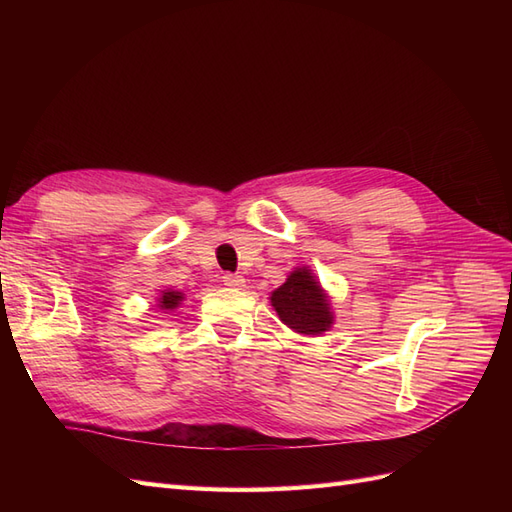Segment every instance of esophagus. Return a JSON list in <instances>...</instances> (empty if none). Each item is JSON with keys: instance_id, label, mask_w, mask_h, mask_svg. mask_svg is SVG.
<instances>
[{"instance_id": "1", "label": "esophagus", "mask_w": 512, "mask_h": 512, "mask_svg": "<svg viewBox=\"0 0 512 512\" xmlns=\"http://www.w3.org/2000/svg\"><path fill=\"white\" fill-rule=\"evenodd\" d=\"M222 280H224V284L228 286V288H243L245 286V280H243V275H237V273H226L224 277H222Z\"/></svg>"}]
</instances>
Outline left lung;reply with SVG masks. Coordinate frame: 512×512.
Here are the masks:
<instances>
[{
	"label": "left lung",
	"instance_id": "8db88e82",
	"mask_svg": "<svg viewBox=\"0 0 512 512\" xmlns=\"http://www.w3.org/2000/svg\"><path fill=\"white\" fill-rule=\"evenodd\" d=\"M271 305L280 320L301 335H322L333 324L327 292L307 267L294 269L288 280L271 292Z\"/></svg>",
	"mask_w": 512,
	"mask_h": 512
}]
</instances>
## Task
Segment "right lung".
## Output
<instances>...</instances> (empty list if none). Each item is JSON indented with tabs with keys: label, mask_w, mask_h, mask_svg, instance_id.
Returning a JSON list of instances; mask_svg holds the SVG:
<instances>
[{
	"label": "right lung",
	"mask_w": 512,
	"mask_h": 512,
	"mask_svg": "<svg viewBox=\"0 0 512 512\" xmlns=\"http://www.w3.org/2000/svg\"><path fill=\"white\" fill-rule=\"evenodd\" d=\"M181 301H183V292H179V290H162L160 299H158V307L164 309V312H173L175 307H179Z\"/></svg>",
	"instance_id": "right-lung-1"
}]
</instances>
